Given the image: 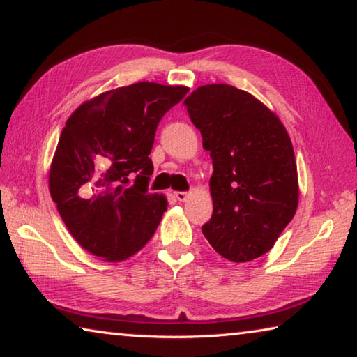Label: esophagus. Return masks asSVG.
<instances>
[{
  "instance_id": "1",
  "label": "esophagus",
  "mask_w": 357,
  "mask_h": 357,
  "mask_svg": "<svg viewBox=\"0 0 357 357\" xmlns=\"http://www.w3.org/2000/svg\"><path fill=\"white\" fill-rule=\"evenodd\" d=\"M174 197H176L178 202H187V198H189V193H187V192H174Z\"/></svg>"
}]
</instances>
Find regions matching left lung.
<instances>
[{
	"mask_svg": "<svg viewBox=\"0 0 357 357\" xmlns=\"http://www.w3.org/2000/svg\"><path fill=\"white\" fill-rule=\"evenodd\" d=\"M184 105L214 168L204 238L229 261H252L273 249L298 208L288 132L258 99L225 83L197 88Z\"/></svg>",
	"mask_w": 357,
	"mask_h": 357,
	"instance_id": "obj_1",
	"label": "left lung"
}]
</instances>
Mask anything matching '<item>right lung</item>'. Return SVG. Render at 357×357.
I'll return each instance as SVG.
<instances>
[{
  "label": "right lung",
  "mask_w": 357,
  "mask_h": 357,
  "mask_svg": "<svg viewBox=\"0 0 357 357\" xmlns=\"http://www.w3.org/2000/svg\"><path fill=\"white\" fill-rule=\"evenodd\" d=\"M185 86L140 82L102 93L70 114L50 167V195L72 236L105 261L153 238L167 200L149 193L157 126Z\"/></svg>",
  "instance_id": "right-lung-1"
}]
</instances>
